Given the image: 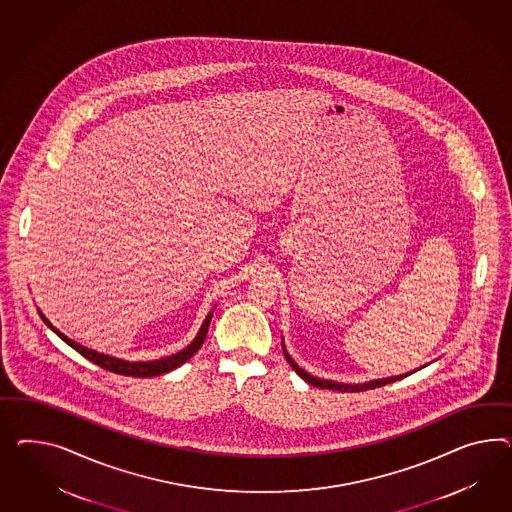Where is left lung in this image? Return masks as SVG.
Returning a JSON list of instances; mask_svg holds the SVG:
<instances>
[{
	"label": "left lung",
	"mask_w": 512,
	"mask_h": 512,
	"mask_svg": "<svg viewBox=\"0 0 512 512\" xmlns=\"http://www.w3.org/2000/svg\"><path fill=\"white\" fill-rule=\"evenodd\" d=\"M281 345H283V343H281ZM283 354H285L287 361L291 363L292 369H294L296 373L300 374L307 384H311V386L324 387V389H335V391H350V393H354V391H367V389H374V387H382L386 386V384H391V382H397V380H401L404 376L414 373V371H412V373L401 374V376H389V378L371 380V382H365V384H339V382H332V380H320L317 376H311V374L305 373L304 369H300V367L294 363V360L289 356V352L285 350V345H283Z\"/></svg>",
	"instance_id": "8db88e82"
}]
</instances>
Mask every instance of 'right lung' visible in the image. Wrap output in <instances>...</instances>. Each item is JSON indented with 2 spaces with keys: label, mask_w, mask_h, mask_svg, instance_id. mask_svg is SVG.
Segmentation results:
<instances>
[{
  "label": "right lung",
  "mask_w": 512,
  "mask_h": 512,
  "mask_svg": "<svg viewBox=\"0 0 512 512\" xmlns=\"http://www.w3.org/2000/svg\"><path fill=\"white\" fill-rule=\"evenodd\" d=\"M39 315H41L44 324H46L52 332L57 333V335H59L67 345L72 346L76 352H80L83 358L97 363L98 367H102V369H106V371H110V373L123 374V376L151 378V376H158V374L169 373V371L177 369L182 363H186V361L194 356L195 352L203 345L205 337H207L208 324H210V318H212V311H210L207 318L203 320L199 332H197L194 341H192L190 345L186 346V348H182L180 352L173 354V356H167V358H162V360L154 361H125L119 360V358H113V356H106V354H100V352H95V350H91V348L78 345L76 341H72L67 335H63V333L59 332L57 328H54V326L50 324V320L44 317L41 311H39Z\"/></svg>",
  "instance_id": "1"
}]
</instances>
